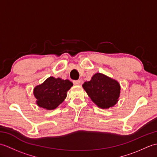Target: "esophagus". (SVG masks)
<instances>
[{"instance_id": "obj_1", "label": "esophagus", "mask_w": 157, "mask_h": 157, "mask_svg": "<svg viewBox=\"0 0 157 157\" xmlns=\"http://www.w3.org/2000/svg\"><path fill=\"white\" fill-rule=\"evenodd\" d=\"M73 82V84H74L75 85L79 86V85L81 84V81H79V80H74Z\"/></svg>"}]
</instances>
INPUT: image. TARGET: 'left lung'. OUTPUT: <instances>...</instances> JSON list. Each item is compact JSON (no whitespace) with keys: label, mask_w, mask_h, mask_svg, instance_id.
<instances>
[{"label":"left lung","mask_w":157,"mask_h":157,"mask_svg":"<svg viewBox=\"0 0 157 157\" xmlns=\"http://www.w3.org/2000/svg\"><path fill=\"white\" fill-rule=\"evenodd\" d=\"M82 87L99 108L109 109L118 102L121 90L119 83L102 73H96Z\"/></svg>","instance_id":"obj_1"}]
</instances>
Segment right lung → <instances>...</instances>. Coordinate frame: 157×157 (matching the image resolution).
Returning <instances> with one entry per match:
<instances>
[{"mask_svg": "<svg viewBox=\"0 0 157 157\" xmlns=\"http://www.w3.org/2000/svg\"><path fill=\"white\" fill-rule=\"evenodd\" d=\"M72 86L73 83L69 79L49 77L34 89L33 92L36 98V104L46 110L55 109L64 101L67 91Z\"/></svg>", "mask_w": 157, "mask_h": 157, "instance_id": "obj_1", "label": "right lung"}]
</instances>
